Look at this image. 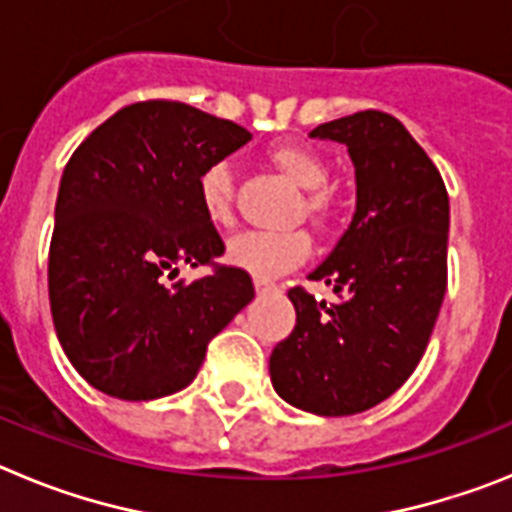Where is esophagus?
I'll list each match as a JSON object with an SVG mask.
<instances>
[{
    "instance_id": "esophagus-1",
    "label": "esophagus",
    "mask_w": 512,
    "mask_h": 512,
    "mask_svg": "<svg viewBox=\"0 0 512 512\" xmlns=\"http://www.w3.org/2000/svg\"><path fill=\"white\" fill-rule=\"evenodd\" d=\"M253 284H256V292H259V295H266V292H274V289H277V284L264 277H256L253 279Z\"/></svg>"
}]
</instances>
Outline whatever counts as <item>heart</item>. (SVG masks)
I'll list each match as a JSON object with an SVG mask.
<instances>
[{
    "label": "heart",
    "instance_id": "heart-1",
    "mask_svg": "<svg viewBox=\"0 0 512 512\" xmlns=\"http://www.w3.org/2000/svg\"><path fill=\"white\" fill-rule=\"evenodd\" d=\"M269 161L295 182L307 189L305 210L315 223L325 225L336 215V202L323 187L328 182V164L318 151L300 143H279L269 148ZM200 207L215 228H230L235 220V176L228 164H212L200 176ZM310 253V238L302 230L287 233H248L235 235L228 243V261L253 277H277L282 271L302 264Z\"/></svg>",
    "mask_w": 512,
    "mask_h": 512
}]
</instances>
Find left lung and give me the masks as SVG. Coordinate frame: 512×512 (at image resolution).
<instances>
[{
	"label": "left lung",
	"mask_w": 512,
	"mask_h": 512,
	"mask_svg": "<svg viewBox=\"0 0 512 512\" xmlns=\"http://www.w3.org/2000/svg\"><path fill=\"white\" fill-rule=\"evenodd\" d=\"M310 135L346 143L356 212L310 274L338 302L289 289L297 325L271 351L269 372L289 405L338 418L387 400L423 359L449 279V194L428 153L387 112H354Z\"/></svg>",
	"instance_id": "obj_1"
}]
</instances>
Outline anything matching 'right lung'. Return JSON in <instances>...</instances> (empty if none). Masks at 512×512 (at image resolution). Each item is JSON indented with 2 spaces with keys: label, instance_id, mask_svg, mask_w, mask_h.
Instances as JSON below:
<instances>
[{
  "label": "right lung",
  "instance_id": "obj_1",
  "mask_svg": "<svg viewBox=\"0 0 512 512\" xmlns=\"http://www.w3.org/2000/svg\"><path fill=\"white\" fill-rule=\"evenodd\" d=\"M230 120L171 99L122 107L87 135L63 169L48 297L76 372L120 400L184 390L207 343L253 300L200 207V176L248 143ZM179 263L211 274L169 285Z\"/></svg>",
  "mask_w": 512,
  "mask_h": 512
}]
</instances>
